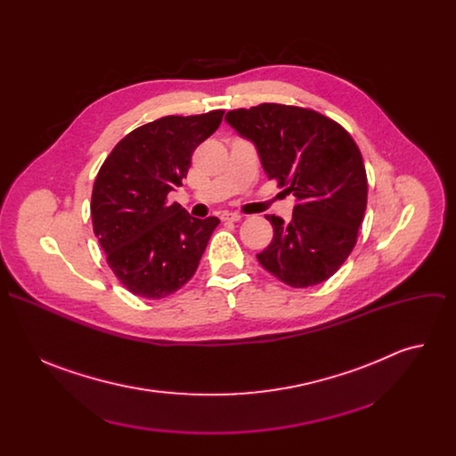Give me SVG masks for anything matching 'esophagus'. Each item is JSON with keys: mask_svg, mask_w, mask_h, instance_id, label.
<instances>
[{"mask_svg": "<svg viewBox=\"0 0 456 456\" xmlns=\"http://www.w3.org/2000/svg\"><path fill=\"white\" fill-rule=\"evenodd\" d=\"M220 218H222L224 222H238V220H241V215H240V213H229V211H225V213L220 215Z\"/></svg>", "mask_w": 456, "mask_h": 456, "instance_id": "34e87169", "label": "esophagus"}]
</instances>
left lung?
Returning a JSON list of instances; mask_svg holds the SVG:
<instances>
[{
    "instance_id": "left-lung-1",
    "label": "left lung",
    "mask_w": 456,
    "mask_h": 456,
    "mask_svg": "<svg viewBox=\"0 0 456 456\" xmlns=\"http://www.w3.org/2000/svg\"><path fill=\"white\" fill-rule=\"evenodd\" d=\"M225 120L256 146L269 180L296 197L290 222L265 216L274 238L257 262L294 289L327 281L355 247L366 211L357 144L336 120L299 106L265 102L232 110Z\"/></svg>"
}]
</instances>
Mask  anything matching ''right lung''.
Here are the masks:
<instances>
[{
  "label": "right lung",
  "mask_w": 456,
  "mask_h": 456,
  "mask_svg": "<svg viewBox=\"0 0 456 456\" xmlns=\"http://www.w3.org/2000/svg\"><path fill=\"white\" fill-rule=\"evenodd\" d=\"M224 110L167 115L127 134L101 166L92 222L106 262L135 296L166 297L197 273L216 216L192 218L167 194L182 185L192 151L211 137Z\"/></svg>",
  "instance_id": "add662e5"
}]
</instances>
